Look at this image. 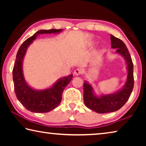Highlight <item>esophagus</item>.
Wrapping results in <instances>:
<instances>
[{
  "label": "esophagus",
  "instance_id": "1",
  "mask_svg": "<svg viewBox=\"0 0 146 146\" xmlns=\"http://www.w3.org/2000/svg\"><path fill=\"white\" fill-rule=\"evenodd\" d=\"M82 73V71H81L80 69H76V70L74 71V73H73L74 75H76V76L80 75Z\"/></svg>",
  "mask_w": 146,
  "mask_h": 146
}]
</instances>
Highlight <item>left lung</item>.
I'll list each match as a JSON object with an SVG mask.
<instances>
[{
    "label": "left lung",
    "instance_id": "obj_1",
    "mask_svg": "<svg viewBox=\"0 0 146 146\" xmlns=\"http://www.w3.org/2000/svg\"><path fill=\"white\" fill-rule=\"evenodd\" d=\"M111 48L117 49L116 52L125 59L128 70L127 82L122 90L115 93L97 97L94 95L93 88L87 82L84 83V101L90 110L98 113L114 112L122 107L129 99L134 87L133 64L130 53L125 44L120 39L111 35Z\"/></svg>",
    "mask_w": 146,
    "mask_h": 146
}]
</instances>
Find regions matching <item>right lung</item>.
Returning <instances> with one entry per match:
<instances>
[{
    "mask_svg": "<svg viewBox=\"0 0 146 146\" xmlns=\"http://www.w3.org/2000/svg\"><path fill=\"white\" fill-rule=\"evenodd\" d=\"M62 29H51L40 30L24 42L17 52L13 69L14 90L16 97L26 109L35 113H47L60 104L63 91L72 80L73 75L58 80L52 87L45 90L37 91L31 88L24 80L23 73V60L27 48L38 35L55 33Z\"/></svg>",
    "mask_w": 146,
    "mask_h": 146,
    "instance_id": "right-lung-1",
    "label": "right lung"
}]
</instances>
